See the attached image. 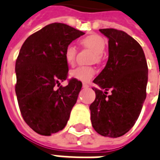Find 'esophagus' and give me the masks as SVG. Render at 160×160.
Wrapping results in <instances>:
<instances>
[{
  "label": "esophagus",
  "mask_w": 160,
  "mask_h": 160,
  "mask_svg": "<svg viewBox=\"0 0 160 160\" xmlns=\"http://www.w3.org/2000/svg\"><path fill=\"white\" fill-rule=\"evenodd\" d=\"M88 87L89 86L87 83H83V84H82V88H88Z\"/></svg>",
  "instance_id": "34e87169"
}]
</instances>
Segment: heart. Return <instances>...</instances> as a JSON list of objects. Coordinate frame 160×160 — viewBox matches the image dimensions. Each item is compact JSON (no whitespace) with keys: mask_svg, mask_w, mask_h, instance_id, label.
Returning <instances> with one entry per match:
<instances>
[{"mask_svg":"<svg viewBox=\"0 0 160 160\" xmlns=\"http://www.w3.org/2000/svg\"><path fill=\"white\" fill-rule=\"evenodd\" d=\"M81 44L84 48L92 50L94 52L92 61L99 62L102 58V53L106 48V41L99 35H91L83 38ZM77 55V49L72 45H68L64 49V58L68 65H73L75 63ZM95 70L92 67H78L71 72V77L78 81L88 82L93 78Z\"/></svg>","mask_w":160,"mask_h":160,"instance_id":"1","label":"heart"}]
</instances>
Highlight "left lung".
<instances>
[{
    "mask_svg": "<svg viewBox=\"0 0 160 160\" xmlns=\"http://www.w3.org/2000/svg\"><path fill=\"white\" fill-rule=\"evenodd\" d=\"M108 39V59L93 80L96 98L91 103V122L98 133L118 138L130 130L146 98L148 66L143 48L118 30L100 29ZM112 93L107 96V91Z\"/></svg>",
    "mask_w": 160,
    "mask_h": 160,
    "instance_id": "obj_1",
    "label": "left lung"
}]
</instances>
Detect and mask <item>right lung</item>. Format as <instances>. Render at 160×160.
I'll return each instance as SVG.
<instances>
[{
  "instance_id": "obj_1",
  "label": "right lung",
  "mask_w": 160,
  "mask_h": 160,
  "mask_svg": "<svg viewBox=\"0 0 160 160\" xmlns=\"http://www.w3.org/2000/svg\"><path fill=\"white\" fill-rule=\"evenodd\" d=\"M85 33L63 23H52L25 41L16 62V94L25 122L36 133L50 136L63 129L76 103L82 82L66 80L64 49ZM58 88H56V86Z\"/></svg>"
}]
</instances>
